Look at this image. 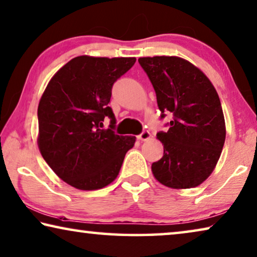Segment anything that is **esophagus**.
<instances>
[{"mask_svg": "<svg viewBox=\"0 0 257 257\" xmlns=\"http://www.w3.org/2000/svg\"><path fill=\"white\" fill-rule=\"evenodd\" d=\"M137 138H138V140H140V141H142V142L149 141L150 138H151V134H150V132H148V130H144V132L142 133L141 135L137 136Z\"/></svg>", "mask_w": 257, "mask_h": 257, "instance_id": "esophagus-1", "label": "esophagus"}]
</instances>
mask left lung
I'll use <instances>...</instances> for the list:
<instances>
[{
	"label": "left lung",
	"mask_w": 257,
	"mask_h": 257,
	"mask_svg": "<svg viewBox=\"0 0 257 257\" xmlns=\"http://www.w3.org/2000/svg\"><path fill=\"white\" fill-rule=\"evenodd\" d=\"M156 90L158 106L172 112L167 133H158L164 157L152 164L156 180L170 189L200 185L213 173L225 142V120L217 91L200 68L176 56L141 57Z\"/></svg>",
	"instance_id": "obj_1"
}]
</instances>
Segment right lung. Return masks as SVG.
Segmentation results:
<instances>
[{"label": "right lung", "mask_w": 257, "mask_h": 257, "mask_svg": "<svg viewBox=\"0 0 257 257\" xmlns=\"http://www.w3.org/2000/svg\"><path fill=\"white\" fill-rule=\"evenodd\" d=\"M135 57L79 56L49 81L38 107L39 150L60 180L75 189L99 190L119 175L135 136L113 132L108 106L112 85L133 67ZM111 119L108 130L102 122Z\"/></svg>", "instance_id": "right-lung-1"}]
</instances>
